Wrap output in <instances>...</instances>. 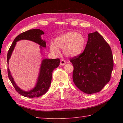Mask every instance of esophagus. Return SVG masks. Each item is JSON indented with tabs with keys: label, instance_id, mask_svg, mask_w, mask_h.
Here are the masks:
<instances>
[{
	"label": "esophagus",
	"instance_id": "1",
	"mask_svg": "<svg viewBox=\"0 0 123 123\" xmlns=\"http://www.w3.org/2000/svg\"><path fill=\"white\" fill-rule=\"evenodd\" d=\"M66 63V61L64 60H61V61H60V65H61V66H63V65H64Z\"/></svg>",
	"mask_w": 123,
	"mask_h": 123
}]
</instances>
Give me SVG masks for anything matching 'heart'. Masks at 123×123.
<instances>
[{
    "label": "heart",
    "instance_id": "heart-1",
    "mask_svg": "<svg viewBox=\"0 0 123 123\" xmlns=\"http://www.w3.org/2000/svg\"><path fill=\"white\" fill-rule=\"evenodd\" d=\"M86 40L81 33L70 32L60 35L52 43L50 49L55 53H59L58 48L63 49V53L68 56H75L81 54L86 45Z\"/></svg>",
    "mask_w": 123,
    "mask_h": 123
}]
</instances>
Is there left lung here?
Returning <instances> with one entry per match:
<instances>
[{"mask_svg":"<svg viewBox=\"0 0 123 123\" xmlns=\"http://www.w3.org/2000/svg\"><path fill=\"white\" fill-rule=\"evenodd\" d=\"M70 61L74 66V82L86 93L99 92L111 79L114 67L111 49L97 32L89 34L84 51Z\"/></svg>","mask_w":123,"mask_h":123,"instance_id":"left-lung-1","label":"left lung"}]
</instances>
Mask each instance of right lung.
Wrapping results in <instances>:
<instances>
[{"label":"right lung","mask_w":123,"mask_h":123,"mask_svg":"<svg viewBox=\"0 0 123 123\" xmlns=\"http://www.w3.org/2000/svg\"><path fill=\"white\" fill-rule=\"evenodd\" d=\"M44 34V32L40 29H33L26 31L18 35L13 41L12 45L7 53V63L8 64L9 60L14 50L15 46L17 41L21 40H27L34 42L38 44L41 46L45 48L46 43L45 41L42 40L41 35ZM42 48V47H41ZM60 62L59 59H44L42 62L40 74L38 78L36 87L30 91H24L18 88L15 84L8 68H7L8 76L17 92L26 97L34 98L40 97L45 94L50 86L52 80V74L53 70L59 67Z\"/></svg>","instance_id":"1"}]
</instances>
